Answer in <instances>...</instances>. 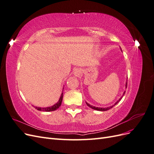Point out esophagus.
Here are the masks:
<instances>
[{
	"instance_id": "esophagus-1",
	"label": "esophagus",
	"mask_w": 154,
	"mask_h": 154,
	"mask_svg": "<svg viewBox=\"0 0 154 154\" xmlns=\"http://www.w3.org/2000/svg\"><path fill=\"white\" fill-rule=\"evenodd\" d=\"M74 75L75 76H80V74H81V72H80V71L79 69H75L74 71Z\"/></svg>"
}]
</instances>
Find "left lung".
I'll list each match as a JSON object with an SVG mask.
<instances>
[{
  "label": "left lung",
  "instance_id": "left-lung-1",
  "mask_svg": "<svg viewBox=\"0 0 154 154\" xmlns=\"http://www.w3.org/2000/svg\"><path fill=\"white\" fill-rule=\"evenodd\" d=\"M121 50H122V49H121ZM127 82H126V84H125V88H127ZM125 94V91H124V92H123V95H122V96L120 97V98L116 102V103H114V105H113L112 106H107V107H96V106H92V105H90L89 103H88L87 102H85L86 103V104L87 105V106H88L89 107H91V109H94V110H99V111H106V110H109V109H110L111 108H112V107L114 106H115L116 104L117 103H118L119 102L121 101V100H122V98L123 97V96H124V94Z\"/></svg>",
  "mask_w": 154,
  "mask_h": 154
}]
</instances>
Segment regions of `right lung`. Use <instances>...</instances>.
I'll return each mask as SVG.
<instances>
[{
	"instance_id": "add662e5",
	"label": "right lung",
	"mask_w": 154,
	"mask_h": 154,
	"mask_svg": "<svg viewBox=\"0 0 154 154\" xmlns=\"http://www.w3.org/2000/svg\"><path fill=\"white\" fill-rule=\"evenodd\" d=\"M63 100V92H62V94L60 97V99L57 103H55L53 106H48V107H39V106H35V108L40 111H45V112H50V111H54L58 109L59 107L61 106L62 101Z\"/></svg>"
}]
</instances>
